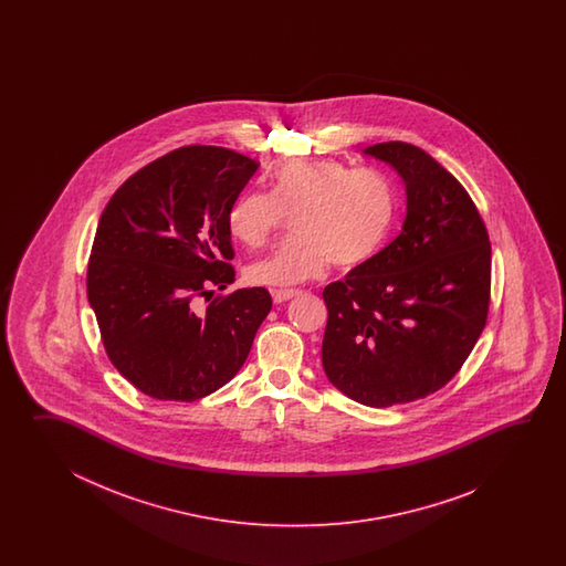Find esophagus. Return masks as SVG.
Segmentation results:
<instances>
[{
    "instance_id": "esophagus-1",
    "label": "esophagus",
    "mask_w": 566,
    "mask_h": 566,
    "mask_svg": "<svg viewBox=\"0 0 566 566\" xmlns=\"http://www.w3.org/2000/svg\"><path fill=\"white\" fill-rule=\"evenodd\" d=\"M300 289H273L271 295L275 303H285V301L293 300L295 295H300Z\"/></svg>"
}]
</instances>
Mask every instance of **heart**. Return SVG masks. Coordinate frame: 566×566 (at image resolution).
<instances>
[{"label":"heart","instance_id":"1","mask_svg":"<svg viewBox=\"0 0 566 566\" xmlns=\"http://www.w3.org/2000/svg\"><path fill=\"white\" fill-rule=\"evenodd\" d=\"M269 193L242 192L227 229L247 249H263L283 217L293 237L247 269L256 285H295L319 277L329 263L354 269L385 244L397 217V190L376 169H354L334 157L291 159L269 176Z\"/></svg>","mask_w":566,"mask_h":566}]
</instances>
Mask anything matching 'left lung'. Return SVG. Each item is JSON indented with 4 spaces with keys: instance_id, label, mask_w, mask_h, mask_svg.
I'll return each mask as SVG.
<instances>
[{
    "instance_id": "1",
    "label": "left lung",
    "mask_w": 566,
    "mask_h": 566,
    "mask_svg": "<svg viewBox=\"0 0 566 566\" xmlns=\"http://www.w3.org/2000/svg\"><path fill=\"white\" fill-rule=\"evenodd\" d=\"M407 184L395 241L324 289L322 361L366 407L433 395L461 370L488 322L492 244L468 190L417 145L364 149Z\"/></svg>"
}]
</instances>
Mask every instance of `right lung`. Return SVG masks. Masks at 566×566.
I'll return each mask as SVG.
<instances>
[{
  "label": "right lung",
  "mask_w": 566,
  "mask_h": 566,
  "mask_svg": "<svg viewBox=\"0 0 566 566\" xmlns=\"http://www.w3.org/2000/svg\"><path fill=\"white\" fill-rule=\"evenodd\" d=\"M259 164L217 145H186L123 181L88 256L86 295L108 360L157 400L192 402L227 385L271 312L265 287L234 281L232 200Z\"/></svg>",
  "instance_id": "obj_1"
}]
</instances>
